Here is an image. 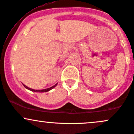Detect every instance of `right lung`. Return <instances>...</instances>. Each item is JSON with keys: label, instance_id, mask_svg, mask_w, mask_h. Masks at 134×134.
Instances as JSON below:
<instances>
[{"label": "right lung", "instance_id": "obj_1", "mask_svg": "<svg viewBox=\"0 0 134 134\" xmlns=\"http://www.w3.org/2000/svg\"><path fill=\"white\" fill-rule=\"evenodd\" d=\"M57 85V84H55V85L51 87H49V88H47V89H44V90H33V89L30 88V87H27L26 86H25V85H24V84H23V86H24V87H25V88L27 89V90H29L31 91H34V92H38V93H44V92H48V91H50V90H52V89H53V88H54V87H55V86H56Z\"/></svg>", "mask_w": 134, "mask_h": 134}]
</instances>
